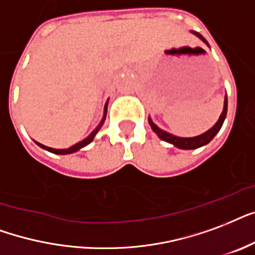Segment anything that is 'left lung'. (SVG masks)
I'll return each instance as SVG.
<instances>
[{
  "instance_id": "obj_1",
  "label": "left lung",
  "mask_w": 255,
  "mask_h": 255,
  "mask_svg": "<svg viewBox=\"0 0 255 255\" xmlns=\"http://www.w3.org/2000/svg\"><path fill=\"white\" fill-rule=\"evenodd\" d=\"M193 34H195L199 39H202L203 42L208 45V41L203 38L202 35L197 33V31H193ZM226 113H228V97H225V104H224V110L220 116V120L217 121V124L213 126L212 129H209L208 131H205L201 135H197V137H190V138H181V137H175L173 134L167 133L165 130L159 129L158 126L155 125L154 122L151 121V118L149 117V124L151 126V129L154 131L157 135H158L161 139L163 141L169 142V143H173L174 146L179 147V149H185V150H190V149H197V147H201V146L206 145L209 142L212 141L213 138L216 137V134L220 131V129L222 128V124H224L225 118H226Z\"/></svg>"
}]
</instances>
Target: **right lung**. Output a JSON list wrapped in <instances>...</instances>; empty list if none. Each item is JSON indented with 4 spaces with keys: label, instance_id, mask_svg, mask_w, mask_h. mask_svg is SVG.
I'll use <instances>...</instances> for the list:
<instances>
[{
    "label": "right lung",
    "instance_id": "add662e5",
    "mask_svg": "<svg viewBox=\"0 0 255 255\" xmlns=\"http://www.w3.org/2000/svg\"><path fill=\"white\" fill-rule=\"evenodd\" d=\"M106 112H108V102H106L105 105V109H104V118H102V121H101V124L96 128V130H93L92 133H90V135L89 137H86L84 139V141L78 142V143H76V145L70 146L69 149H53V147H47V146L42 145V143H39V142H35L37 145L41 146L42 149L47 150V151H50V153H54V154H70V153H74V151H78L80 149H82L84 146L89 145L90 142L94 139V137H96V134L98 133V130L101 129V126L104 125V122H105V118H106Z\"/></svg>",
    "mask_w": 255,
    "mask_h": 255
}]
</instances>
